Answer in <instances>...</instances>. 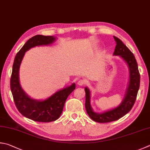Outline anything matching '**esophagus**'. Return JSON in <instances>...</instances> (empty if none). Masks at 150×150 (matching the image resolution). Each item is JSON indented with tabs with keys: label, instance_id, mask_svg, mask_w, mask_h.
Masks as SVG:
<instances>
[{
	"label": "esophagus",
	"instance_id": "34e87169",
	"mask_svg": "<svg viewBox=\"0 0 150 150\" xmlns=\"http://www.w3.org/2000/svg\"><path fill=\"white\" fill-rule=\"evenodd\" d=\"M86 80H80L78 81V86H83V85L86 84Z\"/></svg>",
	"mask_w": 150,
	"mask_h": 150
}]
</instances>
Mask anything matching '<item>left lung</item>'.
Returning a JSON list of instances; mask_svg holds the SVG:
<instances>
[{
	"instance_id": "obj_1",
	"label": "left lung",
	"mask_w": 150,
	"mask_h": 150,
	"mask_svg": "<svg viewBox=\"0 0 150 150\" xmlns=\"http://www.w3.org/2000/svg\"><path fill=\"white\" fill-rule=\"evenodd\" d=\"M116 42L114 55L120 56L127 64L129 71V80L127 89L123 100L119 106L102 113L93 111L91 105V92L87 87H85L86 91V109L87 114L93 121L98 123H108L116 121L129 112L136 100L137 93L139 89L140 76L138 71L136 59L129 49L120 39L114 36Z\"/></svg>"
}]
</instances>
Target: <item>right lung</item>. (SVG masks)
<instances>
[{"label": "right lung", "mask_w": 150, "mask_h": 150, "mask_svg": "<svg viewBox=\"0 0 150 150\" xmlns=\"http://www.w3.org/2000/svg\"><path fill=\"white\" fill-rule=\"evenodd\" d=\"M57 38L53 36L35 35L28 40L14 59L10 79V89L17 108L25 117L39 122H51L60 117L67 97L76 88V84L59 90L44 100H36L25 92L19 82V68L25 52L32 47L47 46Z\"/></svg>", "instance_id": "obj_1"}]
</instances>
